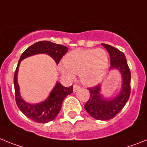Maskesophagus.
Here are the masks:
<instances>
[{"label": "esophagus", "mask_w": 147, "mask_h": 147, "mask_svg": "<svg viewBox=\"0 0 147 147\" xmlns=\"http://www.w3.org/2000/svg\"><path fill=\"white\" fill-rule=\"evenodd\" d=\"M80 89V86H78V85H74L73 86V91L75 92V91H77L78 89Z\"/></svg>", "instance_id": "34e87169"}]
</instances>
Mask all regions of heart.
Wrapping results in <instances>:
<instances>
[{
  "mask_svg": "<svg viewBox=\"0 0 147 147\" xmlns=\"http://www.w3.org/2000/svg\"><path fill=\"white\" fill-rule=\"evenodd\" d=\"M109 69L108 54L103 49H75L59 63L61 75L73 80L79 73L80 80L86 86H95L105 77Z\"/></svg>",
  "mask_w": 147,
  "mask_h": 147,
  "instance_id": "b5f03b06",
  "label": "heart"
}]
</instances>
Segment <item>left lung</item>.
Masks as SVG:
<instances>
[{"instance_id": "left-lung-1", "label": "left lung", "mask_w": 147, "mask_h": 147, "mask_svg": "<svg viewBox=\"0 0 147 147\" xmlns=\"http://www.w3.org/2000/svg\"><path fill=\"white\" fill-rule=\"evenodd\" d=\"M101 45L109 52L110 71L118 70L121 75V86L119 92L112 98H104L101 93V84L89 88L90 97L84 108L93 118L107 121L113 118L127 104L130 95L131 73L124 54L108 44Z\"/></svg>"}]
</instances>
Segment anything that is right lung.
I'll return each instance as SVG.
<instances>
[{"label":"right lung","instance_id":"add662e5","mask_svg":"<svg viewBox=\"0 0 147 147\" xmlns=\"http://www.w3.org/2000/svg\"><path fill=\"white\" fill-rule=\"evenodd\" d=\"M68 51V48L61 44H56L50 41H40L34 43L24 51L20 56L17 68L14 75L15 100L19 109L29 119L37 123H45L54 120L61 110L62 103L67 95L73 92L72 86L65 87L61 83L56 82L49 95L45 100L37 104H30L25 101L20 95V86L18 82L19 66L25 58L38 54L48 55L58 65L61 58Z\"/></svg>","mask_w":147,"mask_h":147}]
</instances>
